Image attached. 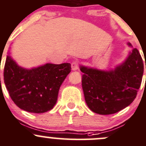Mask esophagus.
I'll list each match as a JSON object with an SVG mask.
<instances>
[{
	"instance_id": "esophagus-1",
	"label": "esophagus",
	"mask_w": 146,
	"mask_h": 146,
	"mask_svg": "<svg viewBox=\"0 0 146 146\" xmlns=\"http://www.w3.org/2000/svg\"><path fill=\"white\" fill-rule=\"evenodd\" d=\"M71 67H72V70L73 71H75V70H77L78 68H79V64H78L77 62H73L71 64Z\"/></svg>"
}]
</instances>
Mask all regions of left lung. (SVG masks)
Masks as SVG:
<instances>
[{"mask_svg": "<svg viewBox=\"0 0 146 146\" xmlns=\"http://www.w3.org/2000/svg\"><path fill=\"white\" fill-rule=\"evenodd\" d=\"M127 46L133 48L130 43ZM146 68V64H145ZM85 101L99 115L116 113L136 98L143 74V62L139 50L133 48L126 59L108 70L79 66Z\"/></svg>", "mask_w": 146, "mask_h": 146, "instance_id": "8db88e82", "label": "left lung"}]
</instances>
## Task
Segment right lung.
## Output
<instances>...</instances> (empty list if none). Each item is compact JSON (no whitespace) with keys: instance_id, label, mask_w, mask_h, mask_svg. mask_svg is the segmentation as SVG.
<instances>
[{"instance_id":"obj_1","label":"right lung","mask_w":146,"mask_h":146,"mask_svg":"<svg viewBox=\"0 0 146 146\" xmlns=\"http://www.w3.org/2000/svg\"><path fill=\"white\" fill-rule=\"evenodd\" d=\"M70 72V63H46L25 68L13 60L9 50L4 67V83L11 99L20 109L43 113L56 104L60 88Z\"/></svg>"}]
</instances>
